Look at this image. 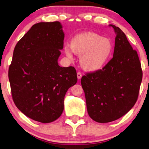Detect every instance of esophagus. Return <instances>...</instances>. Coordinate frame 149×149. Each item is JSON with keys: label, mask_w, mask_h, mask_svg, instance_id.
Wrapping results in <instances>:
<instances>
[{"label": "esophagus", "mask_w": 149, "mask_h": 149, "mask_svg": "<svg viewBox=\"0 0 149 149\" xmlns=\"http://www.w3.org/2000/svg\"><path fill=\"white\" fill-rule=\"evenodd\" d=\"M77 78L79 79L81 78V76H82V74L80 72H78L77 73Z\"/></svg>", "instance_id": "34e87169"}]
</instances>
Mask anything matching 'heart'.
<instances>
[{"label": "heart", "instance_id": "1", "mask_svg": "<svg viewBox=\"0 0 149 149\" xmlns=\"http://www.w3.org/2000/svg\"><path fill=\"white\" fill-rule=\"evenodd\" d=\"M70 48H64L66 55L71 57L72 52L81 55L79 61L81 67L89 72H96L104 68L113 52L111 40L93 32L75 35L70 41Z\"/></svg>", "mask_w": 149, "mask_h": 149}]
</instances>
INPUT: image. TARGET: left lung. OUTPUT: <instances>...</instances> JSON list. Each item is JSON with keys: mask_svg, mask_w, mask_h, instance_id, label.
Listing matches in <instances>:
<instances>
[{"mask_svg": "<svg viewBox=\"0 0 149 149\" xmlns=\"http://www.w3.org/2000/svg\"><path fill=\"white\" fill-rule=\"evenodd\" d=\"M109 26L116 34L113 57L102 70L86 73L81 79L89 116L100 123L116 120L131 109L143 78L136 51L120 29Z\"/></svg>", "mask_w": 149, "mask_h": 149, "instance_id": "8db88e82", "label": "left lung"}]
</instances>
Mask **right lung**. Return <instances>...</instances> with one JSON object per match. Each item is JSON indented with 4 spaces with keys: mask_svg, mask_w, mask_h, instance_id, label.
I'll return each mask as SVG.
<instances>
[{
    "mask_svg": "<svg viewBox=\"0 0 149 149\" xmlns=\"http://www.w3.org/2000/svg\"><path fill=\"white\" fill-rule=\"evenodd\" d=\"M63 40L59 21L35 24L18 41L8 68L15 104L26 116L42 123L61 116L66 92L77 81L74 67L62 68L57 63Z\"/></svg>",
    "mask_w": 149,
    "mask_h": 149,
    "instance_id": "1",
    "label": "right lung"
}]
</instances>
